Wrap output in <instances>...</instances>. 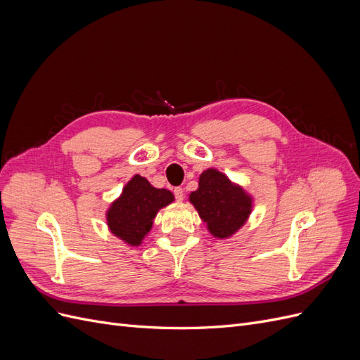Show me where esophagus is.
I'll list each match as a JSON object with an SVG mask.
<instances>
[{"instance_id":"34e87169","label":"esophagus","mask_w":360,"mask_h":360,"mask_svg":"<svg viewBox=\"0 0 360 360\" xmlns=\"http://www.w3.org/2000/svg\"><path fill=\"white\" fill-rule=\"evenodd\" d=\"M174 195H176L177 201H183L184 198V191L181 188H174Z\"/></svg>"}]
</instances>
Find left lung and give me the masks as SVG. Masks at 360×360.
Returning a JSON list of instances; mask_svg holds the SVG:
<instances>
[{
    "label": "left lung",
    "mask_w": 360,
    "mask_h": 360,
    "mask_svg": "<svg viewBox=\"0 0 360 360\" xmlns=\"http://www.w3.org/2000/svg\"><path fill=\"white\" fill-rule=\"evenodd\" d=\"M189 201L209 233L222 240L240 230L254 209L252 195L216 168L201 172L198 189L189 193Z\"/></svg>",
    "instance_id": "obj_1"
}]
</instances>
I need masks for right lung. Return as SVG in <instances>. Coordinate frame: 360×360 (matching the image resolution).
I'll return each instance as SVG.
<instances>
[{"label":"right lung","instance_id":"right-lung-1","mask_svg":"<svg viewBox=\"0 0 360 360\" xmlns=\"http://www.w3.org/2000/svg\"><path fill=\"white\" fill-rule=\"evenodd\" d=\"M174 201L168 189H158L135 174L106 210V225L127 246H139L153 226L158 212Z\"/></svg>","mask_w":360,"mask_h":360}]
</instances>
